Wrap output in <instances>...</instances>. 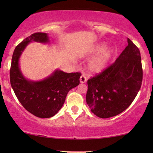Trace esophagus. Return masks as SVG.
<instances>
[{
  "instance_id": "obj_1",
  "label": "esophagus",
  "mask_w": 153,
  "mask_h": 153,
  "mask_svg": "<svg viewBox=\"0 0 153 153\" xmlns=\"http://www.w3.org/2000/svg\"><path fill=\"white\" fill-rule=\"evenodd\" d=\"M86 78H85V76H84V75H81V76H80V82L81 83H85V81H86Z\"/></svg>"
}]
</instances>
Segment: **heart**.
Masks as SVG:
<instances>
[{
	"instance_id": "1",
	"label": "heart",
	"mask_w": 153,
	"mask_h": 153,
	"mask_svg": "<svg viewBox=\"0 0 153 153\" xmlns=\"http://www.w3.org/2000/svg\"><path fill=\"white\" fill-rule=\"evenodd\" d=\"M105 48V45H100L93 49V53L97 54L88 64V70L91 74H99L105 70L114 56V51L111 48Z\"/></svg>"
}]
</instances>
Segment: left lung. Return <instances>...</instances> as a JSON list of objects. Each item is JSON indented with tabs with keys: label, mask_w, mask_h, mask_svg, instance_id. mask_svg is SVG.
<instances>
[{
	"label": "left lung",
	"mask_w": 153,
	"mask_h": 153,
	"mask_svg": "<svg viewBox=\"0 0 153 153\" xmlns=\"http://www.w3.org/2000/svg\"><path fill=\"white\" fill-rule=\"evenodd\" d=\"M127 42L128 45L111 65L88 80L87 104L99 118H111L124 111L141 88V53L129 38Z\"/></svg>",
	"instance_id": "obj_1"
}]
</instances>
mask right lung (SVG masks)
Returning <instances> with one entry per match:
<instances>
[{
	"instance_id": "1",
	"label": "right lung",
	"mask_w": 153,
	"mask_h": 153,
	"mask_svg": "<svg viewBox=\"0 0 153 153\" xmlns=\"http://www.w3.org/2000/svg\"><path fill=\"white\" fill-rule=\"evenodd\" d=\"M33 41L49 42L47 33H35L16 46L12 58L10 83L19 101L28 112L38 118H51L63 106L68 92L79 84L81 74L65 73L57 70L44 80L32 81L26 79L21 72L19 60L26 46Z\"/></svg>"
}]
</instances>
